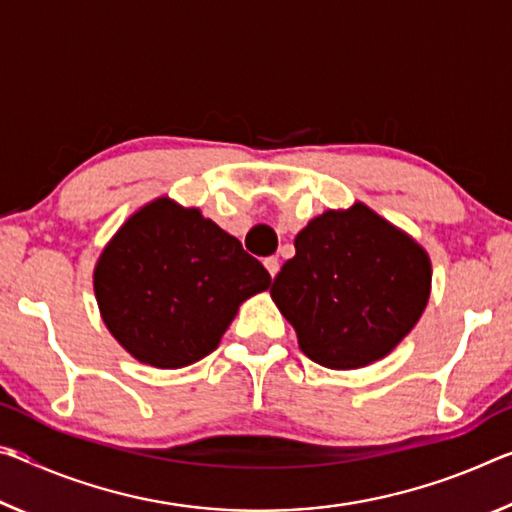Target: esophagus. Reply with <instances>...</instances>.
I'll use <instances>...</instances> for the list:
<instances>
[{"mask_svg":"<svg viewBox=\"0 0 512 512\" xmlns=\"http://www.w3.org/2000/svg\"><path fill=\"white\" fill-rule=\"evenodd\" d=\"M264 266H266V271H269L271 278H275V275H278V271H280L278 257H266V259H264Z\"/></svg>","mask_w":512,"mask_h":512,"instance_id":"34e87169","label":"esophagus"}]
</instances>
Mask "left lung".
Here are the masks:
<instances>
[{"label": "left lung", "instance_id": "8db88e82", "mask_svg": "<svg viewBox=\"0 0 512 512\" xmlns=\"http://www.w3.org/2000/svg\"><path fill=\"white\" fill-rule=\"evenodd\" d=\"M294 246L271 298L312 362L367 367L417 326L431 298V257L364 202L312 218Z\"/></svg>", "mask_w": 512, "mask_h": 512}]
</instances>
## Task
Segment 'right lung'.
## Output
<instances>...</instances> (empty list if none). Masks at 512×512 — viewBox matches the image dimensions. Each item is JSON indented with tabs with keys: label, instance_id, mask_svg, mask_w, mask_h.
I'll list each match as a JSON object with an SVG mask.
<instances>
[{
	"label": "right lung",
	"instance_id": "add662e5",
	"mask_svg": "<svg viewBox=\"0 0 512 512\" xmlns=\"http://www.w3.org/2000/svg\"><path fill=\"white\" fill-rule=\"evenodd\" d=\"M271 275L198 207L168 196L127 218L97 257L95 300L104 326L134 360L182 369L221 344Z\"/></svg>",
	"mask_w": 512,
	"mask_h": 512
}]
</instances>
